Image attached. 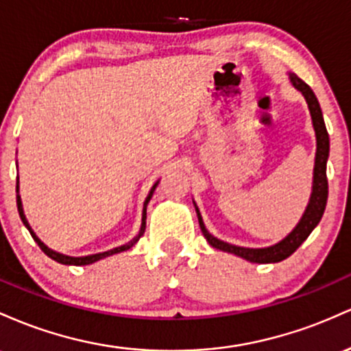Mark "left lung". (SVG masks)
I'll return each instance as SVG.
<instances>
[{
  "instance_id": "8db88e82",
  "label": "left lung",
  "mask_w": 351,
  "mask_h": 351,
  "mask_svg": "<svg viewBox=\"0 0 351 351\" xmlns=\"http://www.w3.org/2000/svg\"><path fill=\"white\" fill-rule=\"evenodd\" d=\"M290 82L297 90H300L302 96L305 97L306 104H308L310 116H312V124L315 131V139H317V152H315V167H313V182H312V194H310L308 206H306L305 212H303L302 219L298 220V223L295 228L287 235L285 239H282L280 242L275 243V245L263 247V249H249V247H239L232 245V243L223 242L217 237L210 234L204 226L202 215H200L199 207L195 206L197 219H199L200 230H202L204 237L208 243H210L214 249L228 252V254H234L237 257L245 258V261L254 262V263H275L285 261L287 257L293 254L298 247L305 242L306 237L312 234V230L318 226V222L322 220L325 207H326V199H328V180H326V160H328L330 154V137L326 132L324 114H322L320 104H318L317 96L313 94L312 88H310L306 82H303L297 74H289Z\"/></svg>"
}]
</instances>
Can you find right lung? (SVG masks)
Returning <instances> with one entry per match:
<instances>
[{"label":"right lung","instance_id":"right-lung-1","mask_svg":"<svg viewBox=\"0 0 351 351\" xmlns=\"http://www.w3.org/2000/svg\"><path fill=\"white\" fill-rule=\"evenodd\" d=\"M157 184H159V180H157V182L154 184V186L151 187V191H149V194H147V197H145V200H144V207H143V222H141V230H139V234H137L136 237H134L132 240H129L128 243H124V245H121V247H116V249H111V250H108V252H99V254L84 255V257H71V255L59 254V252L53 250V249H49V247L46 245V243H43L41 240H39L38 235L34 234V230H33V228H31L29 222H27V220H26L25 210H23L21 195H19V177H16V206H18L19 217H21L23 223H25V227L27 228V230H29L31 237L34 239V242L38 243V245H39V249H41L43 252H45V254L48 255L49 258H53V261H56V262H59V263H62V265H89V263H94V262L101 261V258L111 257V255H114V254H121V252H125V250L132 249V247L136 245V243H137V240H139L141 237H143V234H144V230H145V212H147V204H149V200L152 199V194H154V191H156Z\"/></svg>","mask_w":351,"mask_h":351}]
</instances>
